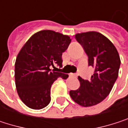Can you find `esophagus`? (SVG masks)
<instances>
[{
	"label": "esophagus",
	"instance_id": "1",
	"mask_svg": "<svg viewBox=\"0 0 128 128\" xmlns=\"http://www.w3.org/2000/svg\"><path fill=\"white\" fill-rule=\"evenodd\" d=\"M70 76H72V77H74V78H76L78 76H77V74H74V73H70Z\"/></svg>",
	"mask_w": 128,
	"mask_h": 128
}]
</instances>
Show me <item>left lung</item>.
Listing matches in <instances>:
<instances>
[{
	"instance_id": "8db88e82",
	"label": "left lung",
	"mask_w": 128,
	"mask_h": 128,
	"mask_svg": "<svg viewBox=\"0 0 128 128\" xmlns=\"http://www.w3.org/2000/svg\"><path fill=\"white\" fill-rule=\"evenodd\" d=\"M88 57V65L94 67L90 80L78 76L80 88L70 90L72 100L82 107H90L102 102L110 92L120 67V58L113 43L102 34L88 32L76 35Z\"/></svg>"
}]
</instances>
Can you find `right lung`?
I'll return each mask as SVG.
<instances>
[{
  "label": "right lung",
  "mask_w": 128,
  "mask_h": 128,
  "mask_svg": "<svg viewBox=\"0 0 128 128\" xmlns=\"http://www.w3.org/2000/svg\"><path fill=\"white\" fill-rule=\"evenodd\" d=\"M70 42L67 36L42 30L34 34L19 52L14 64L15 85L20 98L30 108L40 110L47 106L53 82L60 77L68 78L51 66H62V53Z\"/></svg>",
  "instance_id": "add662e5"
}]
</instances>
